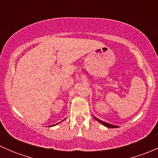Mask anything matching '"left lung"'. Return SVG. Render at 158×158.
<instances>
[{"mask_svg":"<svg viewBox=\"0 0 158 158\" xmlns=\"http://www.w3.org/2000/svg\"><path fill=\"white\" fill-rule=\"evenodd\" d=\"M93 118L95 119V120L97 121V122H98L99 123H101L102 125H103L104 126L107 127V128H118V126H117V125H111V124H109V123H107V122H103V121H101L100 119L97 118L95 116L93 115Z\"/></svg>","mask_w":158,"mask_h":158,"instance_id":"8db88e82","label":"left lung"}]
</instances>
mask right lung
<instances>
[{
	"label": "right lung",
	"mask_w": 158,
	"mask_h": 158,
	"mask_svg": "<svg viewBox=\"0 0 158 158\" xmlns=\"http://www.w3.org/2000/svg\"><path fill=\"white\" fill-rule=\"evenodd\" d=\"M65 119H66V118H65ZM65 119H63V121H64V120H65ZM63 121H62V122H63ZM59 123H60V122H59ZM59 123H57V124H55V125H50V126H48V127H52V126H55V125H58V124H59Z\"/></svg>",
	"instance_id": "add662e5"
}]
</instances>
